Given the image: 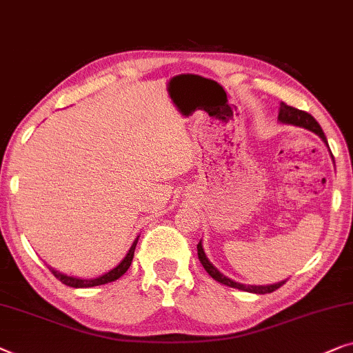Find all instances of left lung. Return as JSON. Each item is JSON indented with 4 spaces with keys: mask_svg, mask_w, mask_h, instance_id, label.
Instances as JSON below:
<instances>
[{
    "mask_svg": "<svg viewBox=\"0 0 353 353\" xmlns=\"http://www.w3.org/2000/svg\"><path fill=\"white\" fill-rule=\"evenodd\" d=\"M279 121L282 122V124L304 127V129H307V130L314 132V134L319 135L320 139L323 140L326 145H328V141H326V137L323 134V130H321L319 122L314 119L312 114L305 113V111L293 108V106H288L287 103H283V101H282V103H280V108H279ZM197 254H199V261L202 263L203 269L207 270L208 275H210L212 279L216 280V282L226 285V287L237 288V290H242V291H248V293L265 294V293H272V291L280 288L285 282H287V280H282V282L274 283V285H242V283H237L231 279L224 277V275L219 272V270L214 268V265L210 261H208V258L205 256V252H203V248H202V242L197 243Z\"/></svg>",
    "mask_w": 353,
    "mask_h": 353,
    "instance_id": "obj_1",
    "label": "left lung"
}]
</instances>
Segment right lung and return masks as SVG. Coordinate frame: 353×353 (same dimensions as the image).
Masks as SVG:
<instances>
[{"label":"right lung","mask_w":353,"mask_h":353,"mask_svg":"<svg viewBox=\"0 0 353 353\" xmlns=\"http://www.w3.org/2000/svg\"><path fill=\"white\" fill-rule=\"evenodd\" d=\"M137 242H139V237L134 240V243H132L129 253L125 254V258L122 259V261L117 264L114 269H111L110 272L100 275V277H97V279H76V277H70V275H65L62 272H59V270H54L52 268H49V269H50V272L54 274L55 279H59L60 282L66 285V287H73V288H90V287H99V285L114 282V280L119 279L121 275H124L127 272V269L130 268L132 259H134Z\"/></svg>","instance_id":"obj_1"}]
</instances>
